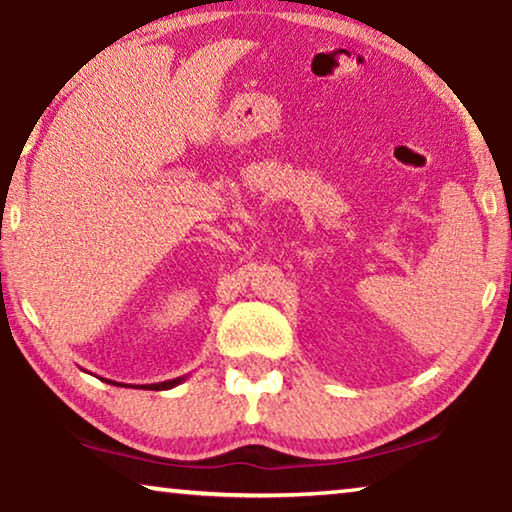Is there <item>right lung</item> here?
I'll use <instances>...</instances> for the list:
<instances>
[{
  "label": "right lung",
  "instance_id": "obj_1",
  "mask_svg": "<svg viewBox=\"0 0 512 512\" xmlns=\"http://www.w3.org/2000/svg\"><path fill=\"white\" fill-rule=\"evenodd\" d=\"M183 379H186V377H177V379H170V381H160V384H142V386H137V388H144V391H167V388L179 386ZM103 381H105V379H103ZM108 384L124 386V384H117V381H108Z\"/></svg>",
  "mask_w": 512,
  "mask_h": 512
}]
</instances>
